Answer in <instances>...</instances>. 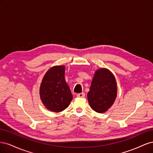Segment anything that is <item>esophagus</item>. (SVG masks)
<instances>
[{
    "label": "esophagus",
    "mask_w": 153,
    "mask_h": 153,
    "mask_svg": "<svg viewBox=\"0 0 153 153\" xmlns=\"http://www.w3.org/2000/svg\"><path fill=\"white\" fill-rule=\"evenodd\" d=\"M77 97H78V98H85V93L84 92H82V93L78 94Z\"/></svg>",
    "instance_id": "obj_1"
}]
</instances>
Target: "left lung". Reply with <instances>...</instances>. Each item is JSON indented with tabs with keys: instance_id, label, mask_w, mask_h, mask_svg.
<instances>
[{
	"instance_id": "obj_1",
	"label": "left lung",
	"mask_w": 153,
	"mask_h": 153,
	"mask_svg": "<svg viewBox=\"0 0 153 153\" xmlns=\"http://www.w3.org/2000/svg\"><path fill=\"white\" fill-rule=\"evenodd\" d=\"M117 96V84L108 69L97 70L92 80L87 98L92 110L103 113L111 107Z\"/></svg>"
}]
</instances>
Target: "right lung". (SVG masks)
I'll list each match as a JSON object with an SVG mask.
<instances>
[{
    "mask_svg": "<svg viewBox=\"0 0 153 153\" xmlns=\"http://www.w3.org/2000/svg\"><path fill=\"white\" fill-rule=\"evenodd\" d=\"M65 67L57 66L45 74L40 87V97L48 110L59 112L65 110L73 99V95L64 78Z\"/></svg>",
    "mask_w": 153,
    "mask_h": 153,
    "instance_id": "add662e5",
    "label": "right lung"
}]
</instances>
